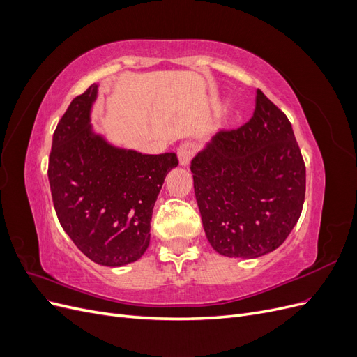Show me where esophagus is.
<instances>
[{
    "label": "esophagus",
    "mask_w": 357,
    "mask_h": 357,
    "mask_svg": "<svg viewBox=\"0 0 357 357\" xmlns=\"http://www.w3.org/2000/svg\"><path fill=\"white\" fill-rule=\"evenodd\" d=\"M193 155H195V144L193 143L186 142L177 149V156H178V162L181 167H188Z\"/></svg>",
    "instance_id": "34e87169"
}]
</instances>
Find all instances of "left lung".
<instances>
[{"mask_svg":"<svg viewBox=\"0 0 357 357\" xmlns=\"http://www.w3.org/2000/svg\"><path fill=\"white\" fill-rule=\"evenodd\" d=\"M207 240L226 257L274 252L295 228L305 165L286 114L256 91L253 117L215 132L190 162Z\"/></svg>","mask_w":357,"mask_h":357,"instance_id":"8db88e82","label":"left lung"}]
</instances>
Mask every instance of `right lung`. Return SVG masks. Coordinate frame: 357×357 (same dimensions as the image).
<instances>
[{"mask_svg":"<svg viewBox=\"0 0 357 357\" xmlns=\"http://www.w3.org/2000/svg\"><path fill=\"white\" fill-rule=\"evenodd\" d=\"M100 84L75 96L53 134L49 183L59 223L79 250L104 266L138 261L176 153L143 155L110 143L92 126Z\"/></svg>","mask_w":357,"mask_h":357,"instance_id":"obj_1","label":"right lung"}]
</instances>
